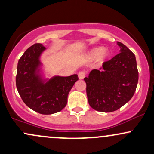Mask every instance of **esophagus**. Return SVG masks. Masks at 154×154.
Returning a JSON list of instances; mask_svg holds the SVG:
<instances>
[{
    "instance_id": "obj_1",
    "label": "esophagus",
    "mask_w": 154,
    "mask_h": 154,
    "mask_svg": "<svg viewBox=\"0 0 154 154\" xmlns=\"http://www.w3.org/2000/svg\"><path fill=\"white\" fill-rule=\"evenodd\" d=\"M85 72H84V71H80V72H79V73H78V77H79V79H82L83 78H84L85 77Z\"/></svg>"
}]
</instances>
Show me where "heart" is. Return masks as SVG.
Returning <instances> with one entry per match:
<instances>
[{"mask_svg":"<svg viewBox=\"0 0 154 154\" xmlns=\"http://www.w3.org/2000/svg\"><path fill=\"white\" fill-rule=\"evenodd\" d=\"M90 56L92 58H97L99 56L100 60H103L109 56V53L106 50H103L102 47H98L93 49L90 53Z\"/></svg>","mask_w":154,"mask_h":154,"instance_id":"obj_1","label":"heart"}]
</instances>
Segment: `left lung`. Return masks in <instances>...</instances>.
Wrapping results in <instances>:
<instances>
[{
  "label": "left lung",
  "instance_id": "obj_1",
  "mask_svg": "<svg viewBox=\"0 0 154 154\" xmlns=\"http://www.w3.org/2000/svg\"><path fill=\"white\" fill-rule=\"evenodd\" d=\"M120 53L93 69L86 82L88 103L95 110L112 112L132 98L138 82L135 56L126 45L117 42Z\"/></svg>",
  "mask_w": 154,
  "mask_h": 154
}]
</instances>
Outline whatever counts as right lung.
Instances as JSON below:
<instances>
[{
    "instance_id": "right-lung-1",
    "label": "right lung",
    "mask_w": 154,
    "mask_h": 154,
    "mask_svg": "<svg viewBox=\"0 0 154 154\" xmlns=\"http://www.w3.org/2000/svg\"><path fill=\"white\" fill-rule=\"evenodd\" d=\"M45 50L42 44L35 43L24 53L17 65L16 85L28 107L41 114H52L66 106L69 93L79 78L77 75H73L43 79L40 57Z\"/></svg>"
}]
</instances>
